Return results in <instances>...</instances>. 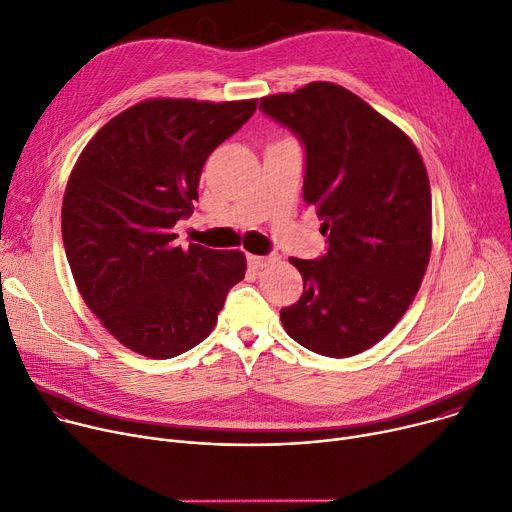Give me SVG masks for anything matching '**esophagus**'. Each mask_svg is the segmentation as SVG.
<instances>
[{
    "label": "esophagus",
    "instance_id": "obj_1",
    "mask_svg": "<svg viewBox=\"0 0 512 512\" xmlns=\"http://www.w3.org/2000/svg\"><path fill=\"white\" fill-rule=\"evenodd\" d=\"M273 260H275L273 256H254V254L248 256V264H250L252 268H264V266H268Z\"/></svg>",
    "mask_w": 512,
    "mask_h": 512
}]
</instances>
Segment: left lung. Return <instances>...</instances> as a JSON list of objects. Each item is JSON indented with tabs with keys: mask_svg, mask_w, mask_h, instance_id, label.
I'll use <instances>...</instances> for the list:
<instances>
[{
	"mask_svg": "<svg viewBox=\"0 0 512 512\" xmlns=\"http://www.w3.org/2000/svg\"><path fill=\"white\" fill-rule=\"evenodd\" d=\"M260 107L306 146L304 200L328 252L289 258L304 293L281 310L287 335L326 357L384 339L411 306L432 252V194L411 138L335 82L262 97Z\"/></svg>",
	"mask_w": 512,
	"mask_h": 512,
	"instance_id": "8db88e82",
	"label": "left lung"
}]
</instances>
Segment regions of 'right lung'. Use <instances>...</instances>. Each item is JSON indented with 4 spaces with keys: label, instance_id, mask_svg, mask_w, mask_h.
<instances>
[{
    "label": "right lung",
    "instance_id": "obj_1",
    "mask_svg": "<svg viewBox=\"0 0 512 512\" xmlns=\"http://www.w3.org/2000/svg\"><path fill=\"white\" fill-rule=\"evenodd\" d=\"M258 99H146L80 153L64 194L62 235L76 287L124 347L169 359L202 343L229 289L244 279L239 250L175 246L213 150L242 128Z\"/></svg>",
    "mask_w": 512,
    "mask_h": 512
}]
</instances>
